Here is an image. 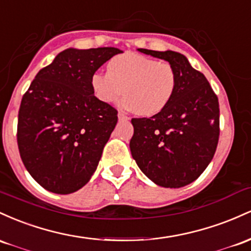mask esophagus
<instances>
[{
  "label": "esophagus",
  "instance_id": "1",
  "mask_svg": "<svg viewBox=\"0 0 251 251\" xmlns=\"http://www.w3.org/2000/svg\"><path fill=\"white\" fill-rule=\"evenodd\" d=\"M117 116H118V118H120V120H128V118H129L123 111H118Z\"/></svg>",
  "mask_w": 251,
  "mask_h": 251
}]
</instances>
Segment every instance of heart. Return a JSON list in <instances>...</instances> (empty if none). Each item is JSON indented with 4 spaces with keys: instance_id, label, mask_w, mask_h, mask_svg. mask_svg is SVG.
<instances>
[{
    "instance_id": "heart-1",
    "label": "heart",
    "mask_w": 251,
    "mask_h": 251,
    "mask_svg": "<svg viewBox=\"0 0 251 251\" xmlns=\"http://www.w3.org/2000/svg\"><path fill=\"white\" fill-rule=\"evenodd\" d=\"M176 69L167 61L126 52L109 61L108 72H95L91 86L98 100L116 103L125 94L126 106L141 116L165 110L176 90Z\"/></svg>"
}]
</instances>
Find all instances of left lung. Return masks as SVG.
I'll return each mask as SVG.
<instances>
[{"mask_svg": "<svg viewBox=\"0 0 251 251\" xmlns=\"http://www.w3.org/2000/svg\"><path fill=\"white\" fill-rule=\"evenodd\" d=\"M176 69V94L165 110L133 118L130 151L140 170L162 187L191 184L212 160L219 139V103L201 72L173 50L139 49Z\"/></svg>", "mask_w": 251, "mask_h": 251, "instance_id": "obj_1", "label": "left lung"}]
</instances>
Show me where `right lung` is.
<instances>
[{"label": "right lung", "instance_id": "add662e5", "mask_svg": "<svg viewBox=\"0 0 251 251\" xmlns=\"http://www.w3.org/2000/svg\"><path fill=\"white\" fill-rule=\"evenodd\" d=\"M121 52L115 47L65 50L25 92L16 134L20 156L45 190L75 192L97 168L117 110L94 95L91 75Z\"/></svg>", "mask_w": 251, "mask_h": 251}]
</instances>
